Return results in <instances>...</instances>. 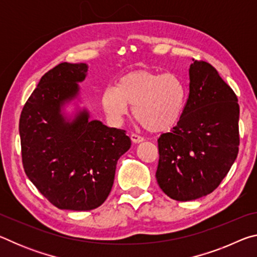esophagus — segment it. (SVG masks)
Wrapping results in <instances>:
<instances>
[{
  "instance_id": "esophagus-1",
  "label": "esophagus",
  "mask_w": 257,
  "mask_h": 257,
  "mask_svg": "<svg viewBox=\"0 0 257 257\" xmlns=\"http://www.w3.org/2000/svg\"><path fill=\"white\" fill-rule=\"evenodd\" d=\"M130 138H132V142L133 143H142V142H144V138H143L142 136H139V135H137V134H132L130 135Z\"/></svg>"
}]
</instances>
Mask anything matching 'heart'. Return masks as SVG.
<instances>
[{"label": "heart", "mask_w": 257, "mask_h": 257, "mask_svg": "<svg viewBox=\"0 0 257 257\" xmlns=\"http://www.w3.org/2000/svg\"><path fill=\"white\" fill-rule=\"evenodd\" d=\"M187 103V88L175 73L138 70L123 76L115 86H108L102 94V106L112 122L120 123L134 115L146 130L163 133L179 122Z\"/></svg>", "instance_id": "b5f03b06"}]
</instances>
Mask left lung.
<instances>
[{
  "mask_svg": "<svg viewBox=\"0 0 257 257\" xmlns=\"http://www.w3.org/2000/svg\"><path fill=\"white\" fill-rule=\"evenodd\" d=\"M193 61L184 114L170 133L158 139L156 180L165 195L179 202L206 196L217 188L239 146L236 94L210 63Z\"/></svg>",
  "mask_w": 257,
  "mask_h": 257,
  "instance_id": "obj_1",
  "label": "left lung"
}]
</instances>
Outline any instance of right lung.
I'll list each match as a JSON object with an SVG mask.
<instances>
[{"mask_svg":"<svg viewBox=\"0 0 257 257\" xmlns=\"http://www.w3.org/2000/svg\"><path fill=\"white\" fill-rule=\"evenodd\" d=\"M86 63L63 62L47 71L23 108L21 156L29 180L61 210L89 211L105 202L116 162L132 146L124 130L110 128L89 113L73 119L63 107L79 95Z\"/></svg>","mask_w":257,"mask_h":257,"instance_id":"add662e5","label":"right lung"}]
</instances>
